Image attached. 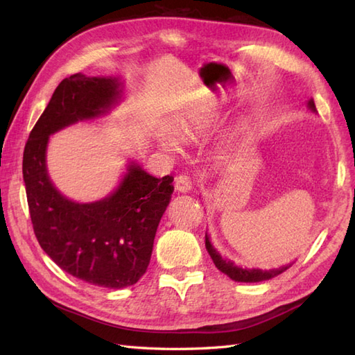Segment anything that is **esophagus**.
I'll return each mask as SVG.
<instances>
[{
  "mask_svg": "<svg viewBox=\"0 0 355 355\" xmlns=\"http://www.w3.org/2000/svg\"><path fill=\"white\" fill-rule=\"evenodd\" d=\"M175 189L178 192H189L192 189V178L187 177V175H178L175 178Z\"/></svg>",
  "mask_w": 355,
  "mask_h": 355,
  "instance_id": "esophagus-1",
  "label": "esophagus"
}]
</instances>
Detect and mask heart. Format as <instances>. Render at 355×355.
Wrapping results in <instances>:
<instances>
[{
    "instance_id": "1",
    "label": "heart",
    "mask_w": 355,
    "mask_h": 355,
    "mask_svg": "<svg viewBox=\"0 0 355 355\" xmlns=\"http://www.w3.org/2000/svg\"><path fill=\"white\" fill-rule=\"evenodd\" d=\"M220 123V116L212 108L198 107L189 112H186L183 117L177 119L172 125V131L162 130L157 135L158 145L166 153H178L180 143L178 140L192 143L198 139L205 137L209 132H212Z\"/></svg>"
}]
</instances>
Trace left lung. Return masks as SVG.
<instances>
[{"label": "left lung", "instance_id": "left-lung-1", "mask_svg": "<svg viewBox=\"0 0 355 355\" xmlns=\"http://www.w3.org/2000/svg\"><path fill=\"white\" fill-rule=\"evenodd\" d=\"M308 107H310L311 111H315V105L314 101L311 99L308 102ZM206 248L210 254V258H212L214 263L216 266L218 270H221L224 275H227L230 279L236 282H261V281H267V279L275 277L277 275H281L282 271H285L290 266H285L281 268H273V270H259V268H243V267H238L235 263L230 262V261H225L221 258V254L218 253L214 245L210 244V239L206 235Z\"/></svg>", "mask_w": 355, "mask_h": 355}]
</instances>
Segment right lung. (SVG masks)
<instances>
[{"label":"right lung","mask_w":355,"mask_h":355,"mask_svg":"<svg viewBox=\"0 0 355 355\" xmlns=\"http://www.w3.org/2000/svg\"><path fill=\"white\" fill-rule=\"evenodd\" d=\"M120 93L117 78H88L82 73L65 78L30 131L22 157L37 243L67 273L105 288H125L146 273L173 178H155L131 162L108 197L76 202L51 183L45 153L51 134L79 120L107 114Z\"/></svg>","instance_id":"obj_1"}]
</instances>
